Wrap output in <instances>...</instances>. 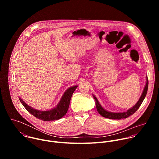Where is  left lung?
<instances>
[{
    "mask_svg": "<svg viewBox=\"0 0 159 159\" xmlns=\"http://www.w3.org/2000/svg\"><path fill=\"white\" fill-rule=\"evenodd\" d=\"M146 81H147L146 84H145V86L144 89L143 90V93H142L139 100L138 101V102L136 103V104L134 106H133L131 108H129L128 110H127L125 112H110V111H108L106 110L101 105V104L98 101L96 97L94 95H93V98H94L95 101H96V109H97L98 112L102 117L109 118V119H112V120H121V119H124V118H128L129 116L132 115L133 113H134L136 111H137V109L140 107V105L142 104V102L143 101V100H144V99H145V98L147 95V90H148V80L147 77Z\"/></svg>",
    "mask_w": 159,
    "mask_h": 159,
    "instance_id": "1",
    "label": "left lung"
}]
</instances>
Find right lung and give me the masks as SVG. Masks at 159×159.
Returning a JSON list of instances; mask_svg holds the SVG:
<instances>
[{
	"label": "right lung",
	"instance_id": "add662e5",
	"mask_svg": "<svg viewBox=\"0 0 159 159\" xmlns=\"http://www.w3.org/2000/svg\"><path fill=\"white\" fill-rule=\"evenodd\" d=\"M77 87L78 85H74L68 89L64 93L57 106L48 111H40L34 109L25 103L20 98H19V99L25 109L38 119L43 121L57 120L66 115L68 109H69L72 96Z\"/></svg>",
	"mask_w": 159,
	"mask_h": 159
}]
</instances>
